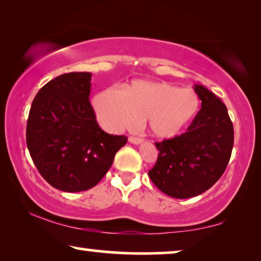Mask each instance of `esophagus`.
Wrapping results in <instances>:
<instances>
[{
    "label": "esophagus",
    "mask_w": 261,
    "mask_h": 261,
    "mask_svg": "<svg viewBox=\"0 0 261 261\" xmlns=\"http://www.w3.org/2000/svg\"><path fill=\"white\" fill-rule=\"evenodd\" d=\"M128 141H129L130 144L139 145V144H141V142H144V139H141V138H135V137H129V139H128Z\"/></svg>",
    "instance_id": "obj_1"
}]
</instances>
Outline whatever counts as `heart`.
<instances>
[{
	"label": "heart",
	"instance_id": "b5f03b06",
	"mask_svg": "<svg viewBox=\"0 0 261 261\" xmlns=\"http://www.w3.org/2000/svg\"><path fill=\"white\" fill-rule=\"evenodd\" d=\"M96 117L106 129H133L146 119L149 133L171 139L194 120L199 98L191 89H180L167 82L138 80L122 90L107 88L92 99Z\"/></svg>",
	"mask_w": 261,
	"mask_h": 261
}]
</instances>
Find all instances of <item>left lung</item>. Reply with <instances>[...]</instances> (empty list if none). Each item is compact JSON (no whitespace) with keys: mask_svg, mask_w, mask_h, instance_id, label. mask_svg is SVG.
<instances>
[{"mask_svg":"<svg viewBox=\"0 0 261 261\" xmlns=\"http://www.w3.org/2000/svg\"><path fill=\"white\" fill-rule=\"evenodd\" d=\"M194 90L202 101L188 132L155 142L158 159L148 171L153 184L173 198H190L213 187L230 159L234 129L224 103L201 84Z\"/></svg>","mask_w":261,"mask_h":261,"instance_id":"obj_1","label":"left lung"}]
</instances>
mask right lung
I'll use <instances>...</instances> for the list:
<instances>
[{
  "instance_id": "add662e5",
  "label": "right lung",
  "mask_w": 261,
  "mask_h": 261,
  "mask_svg": "<svg viewBox=\"0 0 261 261\" xmlns=\"http://www.w3.org/2000/svg\"><path fill=\"white\" fill-rule=\"evenodd\" d=\"M90 72H71L45 84L32 103L26 141L44 179L65 192L85 191L105 177L124 135L102 130L89 101Z\"/></svg>"
}]
</instances>
